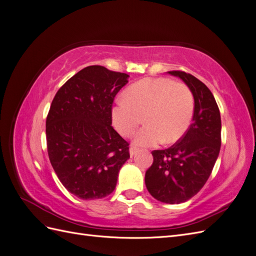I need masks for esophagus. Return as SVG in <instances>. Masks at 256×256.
Masks as SVG:
<instances>
[{
    "mask_svg": "<svg viewBox=\"0 0 256 256\" xmlns=\"http://www.w3.org/2000/svg\"><path fill=\"white\" fill-rule=\"evenodd\" d=\"M136 152H138V148H136V146H130V148H129L130 156H134V154H136Z\"/></svg>",
    "mask_w": 256,
    "mask_h": 256,
    "instance_id": "1",
    "label": "esophagus"
}]
</instances>
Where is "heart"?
Listing matches in <instances>:
<instances>
[{"mask_svg": "<svg viewBox=\"0 0 256 256\" xmlns=\"http://www.w3.org/2000/svg\"><path fill=\"white\" fill-rule=\"evenodd\" d=\"M194 113V96L184 82L168 78L138 81L120 97L112 108V120L118 132L130 138L143 120L146 125L134 138L140 147L168 144L180 140L189 128Z\"/></svg>", "mask_w": 256, "mask_h": 256, "instance_id": "heart-1", "label": "heart"}]
</instances>
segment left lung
Here are the masks:
<instances>
[{
	"instance_id": "1",
	"label": "left lung",
	"mask_w": 256,
	"mask_h": 256,
	"mask_svg": "<svg viewBox=\"0 0 256 256\" xmlns=\"http://www.w3.org/2000/svg\"><path fill=\"white\" fill-rule=\"evenodd\" d=\"M168 72L191 88L194 113L180 141L152 152L154 162L145 173V184L160 202L180 204L194 196L212 174L221 147V116L212 92L202 81L184 72Z\"/></svg>"
}]
</instances>
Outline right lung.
<instances>
[{
	"label": "right lung",
	"instance_id": "1",
	"mask_svg": "<svg viewBox=\"0 0 256 256\" xmlns=\"http://www.w3.org/2000/svg\"><path fill=\"white\" fill-rule=\"evenodd\" d=\"M127 74L83 68L54 96L46 120L49 159L64 187L81 200L111 194L130 158L129 144L112 127L114 97Z\"/></svg>",
	"mask_w": 256,
	"mask_h": 256
}]
</instances>
